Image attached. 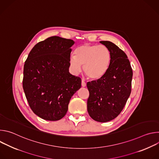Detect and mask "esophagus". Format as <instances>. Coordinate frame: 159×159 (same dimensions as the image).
<instances>
[{"label": "esophagus", "instance_id": "34e87169", "mask_svg": "<svg viewBox=\"0 0 159 159\" xmlns=\"http://www.w3.org/2000/svg\"><path fill=\"white\" fill-rule=\"evenodd\" d=\"M81 85H82V86L83 87H85L86 86V83L84 82V80H82V83H81Z\"/></svg>", "mask_w": 159, "mask_h": 159}]
</instances>
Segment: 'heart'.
<instances>
[{
  "instance_id": "heart-1",
  "label": "heart",
  "mask_w": 159,
  "mask_h": 159,
  "mask_svg": "<svg viewBox=\"0 0 159 159\" xmlns=\"http://www.w3.org/2000/svg\"><path fill=\"white\" fill-rule=\"evenodd\" d=\"M111 60V52L105 45L85 44L75 50V55H70L69 63L74 74L80 73L84 65L85 74L89 78L97 80L106 74Z\"/></svg>"
}]
</instances>
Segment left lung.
<instances>
[{"mask_svg":"<svg viewBox=\"0 0 159 159\" xmlns=\"http://www.w3.org/2000/svg\"><path fill=\"white\" fill-rule=\"evenodd\" d=\"M100 43L109 49L111 60L106 74L87 84V111L94 120L106 123L116 118L123 110L131 93L133 71L126 55L115 43Z\"/></svg>","mask_w":159,"mask_h":159,"instance_id":"left-lung-1","label":"left lung"}]
</instances>
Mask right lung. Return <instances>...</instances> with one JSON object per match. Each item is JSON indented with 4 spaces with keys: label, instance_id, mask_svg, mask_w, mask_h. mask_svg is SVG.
I'll list each match as a JSON object with an SVG mask.
<instances>
[{
    "label": "right lung",
    "instance_id": "add662e5",
    "mask_svg": "<svg viewBox=\"0 0 159 159\" xmlns=\"http://www.w3.org/2000/svg\"><path fill=\"white\" fill-rule=\"evenodd\" d=\"M72 39L52 36L37 43L24 65L23 89L29 105L39 118L58 121L65 116L81 80L69 72Z\"/></svg>",
    "mask_w": 159,
    "mask_h": 159
}]
</instances>
